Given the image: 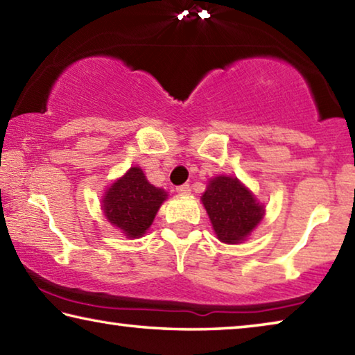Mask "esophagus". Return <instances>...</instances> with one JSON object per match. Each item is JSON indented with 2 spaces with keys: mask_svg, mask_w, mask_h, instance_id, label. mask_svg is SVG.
<instances>
[{
  "mask_svg": "<svg viewBox=\"0 0 355 355\" xmlns=\"http://www.w3.org/2000/svg\"><path fill=\"white\" fill-rule=\"evenodd\" d=\"M177 192H180V194H189V192H191V186H189L188 183L180 184V186H177Z\"/></svg>",
  "mask_w": 355,
  "mask_h": 355,
  "instance_id": "34e87169",
  "label": "esophagus"
}]
</instances>
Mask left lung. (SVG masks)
Wrapping results in <instances>:
<instances>
[{
	"mask_svg": "<svg viewBox=\"0 0 355 355\" xmlns=\"http://www.w3.org/2000/svg\"><path fill=\"white\" fill-rule=\"evenodd\" d=\"M203 207L222 243L238 244L260 224L264 209L249 189L232 177H216L202 196Z\"/></svg>",
	"mask_w": 355,
	"mask_h": 355,
	"instance_id": "obj_1",
	"label": "left lung"
}]
</instances>
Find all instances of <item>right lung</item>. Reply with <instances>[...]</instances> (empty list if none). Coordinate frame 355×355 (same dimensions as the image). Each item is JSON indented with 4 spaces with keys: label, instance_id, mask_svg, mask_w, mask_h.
Here are the masks:
<instances>
[{
    "label": "right lung",
    "instance_id": "1",
    "mask_svg": "<svg viewBox=\"0 0 355 355\" xmlns=\"http://www.w3.org/2000/svg\"><path fill=\"white\" fill-rule=\"evenodd\" d=\"M166 192L147 182L139 167H131L106 191L105 216L128 238H139L152 225Z\"/></svg>",
    "mask_w": 355,
    "mask_h": 355
}]
</instances>
